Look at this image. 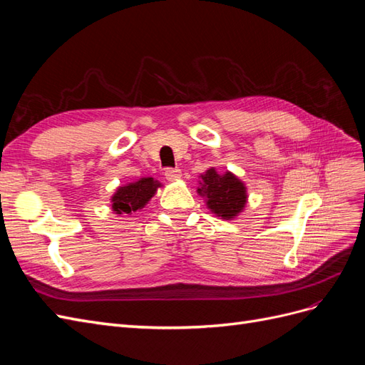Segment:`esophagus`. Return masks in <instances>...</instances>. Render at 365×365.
Instances as JSON below:
<instances>
[{
    "label": "esophagus",
    "instance_id": "esophagus-1",
    "mask_svg": "<svg viewBox=\"0 0 365 365\" xmlns=\"http://www.w3.org/2000/svg\"><path fill=\"white\" fill-rule=\"evenodd\" d=\"M164 175L168 181H178L181 178V170L180 169H165Z\"/></svg>",
    "mask_w": 365,
    "mask_h": 365
}]
</instances>
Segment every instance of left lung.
<instances>
[{"label": "left lung", "instance_id": "obj_1", "mask_svg": "<svg viewBox=\"0 0 365 365\" xmlns=\"http://www.w3.org/2000/svg\"><path fill=\"white\" fill-rule=\"evenodd\" d=\"M200 178L196 192L204 197L210 212L225 220L235 219L244 212L248 201L247 187L235 173L227 170L220 175L215 168H210Z\"/></svg>", "mask_w": 365, "mask_h": 365}]
</instances>
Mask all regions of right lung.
<instances>
[{
    "mask_svg": "<svg viewBox=\"0 0 365 365\" xmlns=\"http://www.w3.org/2000/svg\"><path fill=\"white\" fill-rule=\"evenodd\" d=\"M161 182L150 178H140L134 182L120 185L111 196V207L115 215L129 216L145 207L157 193Z\"/></svg>",
    "mask_w": 365,
    "mask_h": 365,
    "instance_id": "obj_1",
    "label": "right lung"
}]
</instances>
